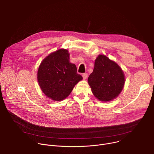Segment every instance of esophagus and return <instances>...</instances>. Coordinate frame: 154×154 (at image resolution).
<instances>
[{"mask_svg":"<svg viewBox=\"0 0 154 154\" xmlns=\"http://www.w3.org/2000/svg\"><path fill=\"white\" fill-rule=\"evenodd\" d=\"M82 77H83V79L84 80L86 79V78H87V77H88V74H87V73H83V74H82Z\"/></svg>","mask_w":154,"mask_h":154,"instance_id":"esophagus-1","label":"esophagus"}]
</instances>
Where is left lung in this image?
Here are the masks:
<instances>
[{"mask_svg": "<svg viewBox=\"0 0 154 154\" xmlns=\"http://www.w3.org/2000/svg\"><path fill=\"white\" fill-rule=\"evenodd\" d=\"M88 83L94 95L101 101H109L121 92L125 83L124 74L119 66L105 55H99L90 75Z\"/></svg>", "mask_w": 154, "mask_h": 154, "instance_id": "obj_1", "label": "left lung"}]
</instances>
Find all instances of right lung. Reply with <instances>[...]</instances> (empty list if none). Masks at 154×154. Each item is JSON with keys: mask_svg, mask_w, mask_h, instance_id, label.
I'll return each mask as SVG.
<instances>
[{"mask_svg": "<svg viewBox=\"0 0 154 154\" xmlns=\"http://www.w3.org/2000/svg\"><path fill=\"white\" fill-rule=\"evenodd\" d=\"M38 81L42 92L49 98L59 101L66 98L82 77L77 72L75 64L69 62L66 49H59L41 62Z\"/></svg>", "mask_w": 154, "mask_h": 154, "instance_id": "obj_1", "label": "right lung"}]
</instances>
